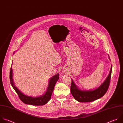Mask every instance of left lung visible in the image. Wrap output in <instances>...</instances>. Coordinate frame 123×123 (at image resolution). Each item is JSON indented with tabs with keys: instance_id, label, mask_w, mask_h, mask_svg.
Returning <instances> with one entry per match:
<instances>
[{
	"instance_id": "left-lung-1",
	"label": "left lung",
	"mask_w": 123,
	"mask_h": 123,
	"mask_svg": "<svg viewBox=\"0 0 123 123\" xmlns=\"http://www.w3.org/2000/svg\"><path fill=\"white\" fill-rule=\"evenodd\" d=\"M109 56V55H108ZM109 59L111 60L110 57ZM112 71V65L107 78L103 83L97 88L93 90L84 91L79 89L78 87L72 80L71 92L74 98L80 102H90L102 97L107 92L110 83Z\"/></svg>"
}]
</instances>
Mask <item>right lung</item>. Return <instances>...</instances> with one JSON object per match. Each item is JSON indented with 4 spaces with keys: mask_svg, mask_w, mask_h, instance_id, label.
I'll list each match as a JSON object with an SVG mask.
<instances>
[{
    "mask_svg": "<svg viewBox=\"0 0 123 123\" xmlns=\"http://www.w3.org/2000/svg\"><path fill=\"white\" fill-rule=\"evenodd\" d=\"M10 79L11 84L15 90V91L17 93L20 99L25 104L31 105L34 106H42L46 104L51 98V95L52 94L53 91L54 90V86L59 80V74H57V75L54 76L49 80V84L46 92L44 94L39 97H32L27 96L23 94L14 85L13 80L12 79V67L10 69Z\"/></svg>",
    "mask_w": 123,
    "mask_h": 123,
    "instance_id": "right-lung-1",
    "label": "right lung"
}]
</instances>
